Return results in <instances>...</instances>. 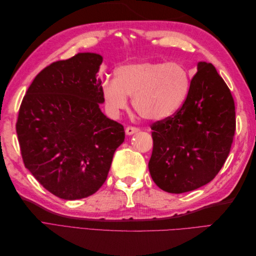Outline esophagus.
Instances as JSON below:
<instances>
[{"label": "esophagus", "instance_id": "1", "mask_svg": "<svg viewBox=\"0 0 256 256\" xmlns=\"http://www.w3.org/2000/svg\"><path fill=\"white\" fill-rule=\"evenodd\" d=\"M138 128H136V127H127V128L125 129V132H126L127 136L134 134L138 132Z\"/></svg>", "mask_w": 256, "mask_h": 256}]
</instances>
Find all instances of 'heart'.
<instances>
[{
	"label": "heart",
	"mask_w": 256,
	"mask_h": 256,
	"mask_svg": "<svg viewBox=\"0 0 256 256\" xmlns=\"http://www.w3.org/2000/svg\"><path fill=\"white\" fill-rule=\"evenodd\" d=\"M191 76L177 62L142 60L120 66L114 79H106L102 94L108 111L127 109L128 96L138 114L152 122L164 120L180 109L188 97Z\"/></svg>",
	"instance_id": "heart-1"
}]
</instances>
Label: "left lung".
Returning <instances> with one entry per match:
<instances>
[{
    "instance_id": "1",
    "label": "left lung",
    "mask_w": 256,
    "mask_h": 256,
    "mask_svg": "<svg viewBox=\"0 0 256 256\" xmlns=\"http://www.w3.org/2000/svg\"><path fill=\"white\" fill-rule=\"evenodd\" d=\"M196 69L182 106L152 126L150 176L161 190L176 194L214 180L236 128L234 99L226 82L210 63L198 62Z\"/></svg>"
}]
</instances>
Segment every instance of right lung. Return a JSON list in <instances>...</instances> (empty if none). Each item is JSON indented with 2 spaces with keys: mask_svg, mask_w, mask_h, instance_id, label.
<instances>
[{
  "mask_svg": "<svg viewBox=\"0 0 256 256\" xmlns=\"http://www.w3.org/2000/svg\"><path fill=\"white\" fill-rule=\"evenodd\" d=\"M104 58L81 52L38 74L23 97L16 130L26 168L63 200L94 194L125 131L102 112Z\"/></svg>",
  "mask_w": 256,
  "mask_h": 256,
  "instance_id": "add662e5",
  "label": "right lung"
}]
</instances>
